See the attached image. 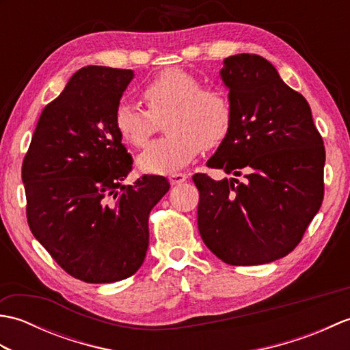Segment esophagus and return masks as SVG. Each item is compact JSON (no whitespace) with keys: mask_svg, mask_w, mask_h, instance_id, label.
<instances>
[{"mask_svg":"<svg viewBox=\"0 0 350 350\" xmlns=\"http://www.w3.org/2000/svg\"><path fill=\"white\" fill-rule=\"evenodd\" d=\"M187 179H188L187 173H173V174H170V177H168V180H170L171 185H180L183 182H187Z\"/></svg>","mask_w":350,"mask_h":350,"instance_id":"1","label":"esophagus"}]
</instances>
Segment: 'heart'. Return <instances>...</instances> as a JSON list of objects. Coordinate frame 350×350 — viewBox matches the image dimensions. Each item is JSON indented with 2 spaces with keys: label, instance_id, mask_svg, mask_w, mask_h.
<instances>
[{
  "label": "heart",
  "instance_id": "1",
  "mask_svg": "<svg viewBox=\"0 0 350 350\" xmlns=\"http://www.w3.org/2000/svg\"><path fill=\"white\" fill-rule=\"evenodd\" d=\"M141 100L146 111L120 103L114 126L126 143L141 148L163 120L168 135L138 156V167L147 173H170L187 167L202 147H219L232 131L234 108L228 92L218 85H202V79L183 69L158 73L143 87Z\"/></svg>",
  "mask_w": 350,
  "mask_h": 350
}]
</instances>
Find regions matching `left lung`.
I'll list each match as a JSON object with an SVG mask.
<instances>
[{"mask_svg":"<svg viewBox=\"0 0 350 350\" xmlns=\"http://www.w3.org/2000/svg\"><path fill=\"white\" fill-rule=\"evenodd\" d=\"M221 77L234 118L207 161L237 179L192 176L198 230L215 256L233 266L273 262L292 252L323 202L325 146L306 98L256 54L228 57Z\"/></svg>","mask_w":350,"mask_h":350,"instance_id":"8db88e82","label":"left lung"}]
</instances>
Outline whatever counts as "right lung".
I'll return each mask as SVG.
<instances>
[{"label":"right lung","instance_id":"obj_1","mask_svg":"<svg viewBox=\"0 0 350 350\" xmlns=\"http://www.w3.org/2000/svg\"><path fill=\"white\" fill-rule=\"evenodd\" d=\"M132 78L131 69H79L43 108L22 162L29 230L63 271L85 282L139 269L148 215L170 189L156 174L122 185L133 159L114 113Z\"/></svg>","mask_w":350,"mask_h":350}]
</instances>
